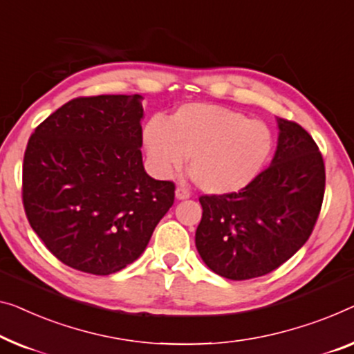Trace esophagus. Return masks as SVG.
I'll use <instances>...</instances> for the list:
<instances>
[{"mask_svg": "<svg viewBox=\"0 0 354 354\" xmlns=\"http://www.w3.org/2000/svg\"><path fill=\"white\" fill-rule=\"evenodd\" d=\"M176 198L178 200H186V198H189L191 197V192L187 191L186 187H176Z\"/></svg>", "mask_w": 354, "mask_h": 354, "instance_id": "esophagus-1", "label": "esophagus"}]
</instances>
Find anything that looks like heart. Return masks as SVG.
I'll list each match as a JSON object with an SVG mask.
<instances>
[{
    "label": "heart",
    "instance_id": "b5f03b06",
    "mask_svg": "<svg viewBox=\"0 0 354 354\" xmlns=\"http://www.w3.org/2000/svg\"><path fill=\"white\" fill-rule=\"evenodd\" d=\"M152 170L168 176L191 156V170L208 194L250 186L270 160L275 140L266 122L213 103H187L170 119L152 118L143 130Z\"/></svg>",
    "mask_w": 354,
    "mask_h": 354
}]
</instances>
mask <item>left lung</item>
Wrapping results in <instances>:
<instances>
[{
  "instance_id": "left-lung-1",
  "label": "left lung",
  "mask_w": 354,
  "mask_h": 354,
  "mask_svg": "<svg viewBox=\"0 0 354 354\" xmlns=\"http://www.w3.org/2000/svg\"><path fill=\"white\" fill-rule=\"evenodd\" d=\"M270 167L240 192L202 195L195 246L218 275L241 281L267 275L312 235L324 198L323 156L299 124L277 119Z\"/></svg>"
}]
</instances>
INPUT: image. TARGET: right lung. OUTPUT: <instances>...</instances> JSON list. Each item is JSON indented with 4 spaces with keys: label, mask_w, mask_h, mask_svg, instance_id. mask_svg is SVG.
Returning a JSON list of instances; mask_svg holds the SVG:
<instances>
[{
    "label": "right lung",
    "mask_w": 354,
    "mask_h": 354,
    "mask_svg": "<svg viewBox=\"0 0 354 354\" xmlns=\"http://www.w3.org/2000/svg\"><path fill=\"white\" fill-rule=\"evenodd\" d=\"M141 100L75 98L36 127L26 145V218L47 250L76 270H122L175 202V184L145 171Z\"/></svg>",
    "instance_id": "add662e5"
}]
</instances>
